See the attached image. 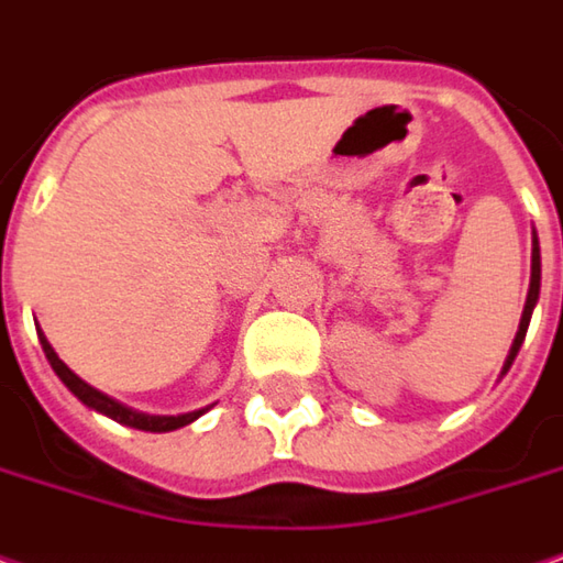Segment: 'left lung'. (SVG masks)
Returning <instances> with one entry per match:
<instances>
[{
  "instance_id": "8db88e82",
  "label": "left lung",
  "mask_w": 563,
  "mask_h": 563,
  "mask_svg": "<svg viewBox=\"0 0 563 563\" xmlns=\"http://www.w3.org/2000/svg\"><path fill=\"white\" fill-rule=\"evenodd\" d=\"M539 278H542V256H539V238L533 232V256H530V290H527V303H523V312H520V325L518 334H515V343H511V350H508V356H505V365H501V375H508V368H511V362L518 356L520 343L527 338V328H530V316H533V309H537L539 300Z\"/></svg>"
}]
</instances>
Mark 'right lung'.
Segmentation results:
<instances>
[{"mask_svg":"<svg viewBox=\"0 0 563 563\" xmlns=\"http://www.w3.org/2000/svg\"><path fill=\"white\" fill-rule=\"evenodd\" d=\"M40 343H43V353L48 365L55 368V375L62 378V384L70 390V394L77 396L82 406H89L92 412L98 415H108V418H114L117 424H126V428H135V431H151V433H167V431H179L185 424H191V421H198L207 409H195V412H185V415H145V412H135L130 406H123V402H117L108 394H101L96 390L92 384H86V380L74 375L62 360H58V353H55V346L48 343L43 331H40Z\"/></svg>","mask_w":563,"mask_h":563,"instance_id":"right-lung-1","label":"right lung"}]
</instances>
